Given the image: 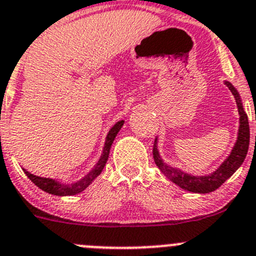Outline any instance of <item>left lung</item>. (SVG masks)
Here are the masks:
<instances>
[{
    "label": "left lung",
    "instance_id": "obj_1",
    "mask_svg": "<svg viewBox=\"0 0 256 256\" xmlns=\"http://www.w3.org/2000/svg\"><path fill=\"white\" fill-rule=\"evenodd\" d=\"M228 90L232 92L234 97L236 100V104H238V114H240V128H238V142H236L235 146H234L232 152L228 155L224 163L220 166L217 170L210 176H194L190 174L184 173V172L179 170V169L172 168V166H166L163 160H162L159 152H158V142L155 139L154 146H152V156H154V162L156 166L162 170V173L179 186L183 190H187L193 193H210L216 190L217 188L221 187L222 183H225L234 173L238 169V166L244 163L245 158H246L248 149H249L250 142V128H249V120H248L246 112L244 111L242 104H241V98L238 96L236 88L231 84L230 82H225Z\"/></svg>",
    "mask_w": 256,
    "mask_h": 256
}]
</instances>
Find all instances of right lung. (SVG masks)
I'll list each match as a JSON object with an SVG mask.
<instances>
[{
    "label": "right lung",
    "mask_w": 256,
    "mask_h": 256,
    "mask_svg": "<svg viewBox=\"0 0 256 256\" xmlns=\"http://www.w3.org/2000/svg\"><path fill=\"white\" fill-rule=\"evenodd\" d=\"M124 125V120L118 121L117 124H114V128L108 131L106 138V142H104V152H102L101 158H100V160L97 162V164L94 166V168L84 176L80 180L76 183H70V184H64V183H59L54 179L50 178H42V176H34V174L28 173V170L24 169L25 174L28 176V178L30 179L31 182L34 183L35 186L42 190L44 192L50 193V194L54 196H74L77 194V193H80L82 190H84L90 183L97 178V176L101 174V172L104 170V166H106V162L108 159V154H110V149H111V145L114 142V138L118 134L120 128H122Z\"/></svg>",
    "instance_id": "obj_1"
}]
</instances>
